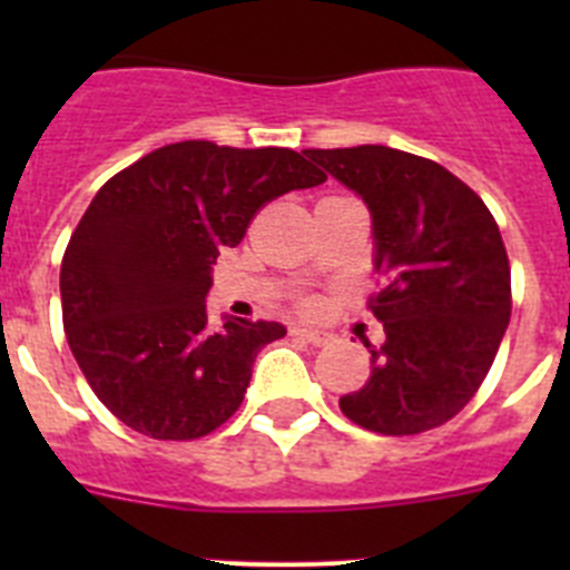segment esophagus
Instances as JSON below:
<instances>
[{"mask_svg": "<svg viewBox=\"0 0 570 570\" xmlns=\"http://www.w3.org/2000/svg\"><path fill=\"white\" fill-rule=\"evenodd\" d=\"M291 336H296V340L308 342V345H316V347L328 345V342L334 340V336H331L328 331H320V328H305V325H294V328H291Z\"/></svg>", "mask_w": 570, "mask_h": 570, "instance_id": "obj_1", "label": "esophagus"}]
</instances>
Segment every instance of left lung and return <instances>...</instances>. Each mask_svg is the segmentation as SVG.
Segmentation results:
<instances>
[{
	"label": "left lung",
	"instance_id": "obj_1",
	"mask_svg": "<svg viewBox=\"0 0 570 570\" xmlns=\"http://www.w3.org/2000/svg\"><path fill=\"white\" fill-rule=\"evenodd\" d=\"M374 219L385 342L371 380L340 400L365 431L411 436L445 425L480 391L511 320V265L491 210L434 159L385 148L308 150Z\"/></svg>",
	"mask_w": 570,
	"mask_h": 570
}]
</instances>
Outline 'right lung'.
<instances>
[{"mask_svg":"<svg viewBox=\"0 0 570 570\" xmlns=\"http://www.w3.org/2000/svg\"><path fill=\"white\" fill-rule=\"evenodd\" d=\"M328 176L291 148L188 139L110 176L70 234L59 271L68 345L105 407L154 440L228 422L279 322L210 325V265L262 205Z\"/></svg>","mask_w":570,"mask_h":570,"instance_id":"right-lung-1","label":"right lung"}]
</instances>
